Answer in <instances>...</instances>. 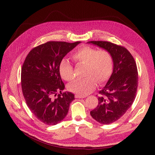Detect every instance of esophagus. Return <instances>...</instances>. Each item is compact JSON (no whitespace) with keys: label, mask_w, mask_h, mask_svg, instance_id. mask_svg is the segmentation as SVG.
<instances>
[{"label":"esophagus","mask_w":155,"mask_h":155,"mask_svg":"<svg viewBox=\"0 0 155 155\" xmlns=\"http://www.w3.org/2000/svg\"><path fill=\"white\" fill-rule=\"evenodd\" d=\"M75 98H78V99H83V98L86 97L85 95H80L78 94H75Z\"/></svg>","instance_id":"obj_1"}]
</instances>
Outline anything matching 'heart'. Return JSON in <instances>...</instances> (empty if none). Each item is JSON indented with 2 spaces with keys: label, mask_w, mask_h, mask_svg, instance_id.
Segmentation results:
<instances>
[{
  "label": "heart",
  "mask_w": 155,
  "mask_h": 155,
  "mask_svg": "<svg viewBox=\"0 0 155 155\" xmlns=\"http://www.w3.org/2000/svg\"><path fill=\"white\" fill-rule=\"evenodd\" d=\"M77 65L85 64V78L77 80L68 85V91L75 94L85 95L92 92L97 83L102 84L110 78L114 70V58L110 52L105 49H98L88 45L78 47L71 55ZM59 73L65 81L73 79V68L67 59L59 63Z\"/></svg>",
  "instance_id": "b5f03b06"
}]
</instances>
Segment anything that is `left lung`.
<instances>
[{"label":"left lung","instance_id":"obj_1","mask_svg":"<svg viewBox=\"0 0 155 155\" xmlns=\"http://www.w3.org/2000/svg\"><path fill=\"white\" fill-rule=\"evenodd\" d=\"M88 43L107 50L114 58V70L107 84L100 91L99 103L91 116L103 124L119 119L131 106L136 95L138 73L136 61L127 49L105 41Z\"/></svg>","mask_w":155,"mask_h":155}]
</instances>
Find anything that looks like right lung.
<instances>
[{"label":"right lung","instance_id":"right-lung-1","mask_svg":"<svg viewBox=\"0 0 155 155\" xmlns=\"http://www.w3.org/2000/svg\"><path fill=\"white\" fill-rule=\"evenodd\" d=\"M80 43L48 41L32 48L24 61L23 96L31 112L45 124L59 123L67 115L70 104L75 99L73 94L61 92L64 84L58 67L63 57Z\"/></svg>","mask_w":155,"mask_h":155}]
</instances>
